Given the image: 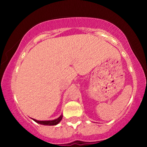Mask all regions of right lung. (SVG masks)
<instances>
[{"label":"right lung","mask_w":147,"mask_h":147,"mask_svg":"<svg viewBox=\"0 0 147 147\" xmlns=\"http://www.w3.org/2000/svg\"><path fill=\"white\" fill-rule=\"evenodd\" d=\"M62 118H63V115H61L59 116L57 118H56L55 120H37L35 119H33L32 118L34 121L37 122L38 124H42V125H47V126H53V125H56V124H59L60 121L62 120Z\"/></svg>","instance_id":"right-lung-1"}]
</instances>
